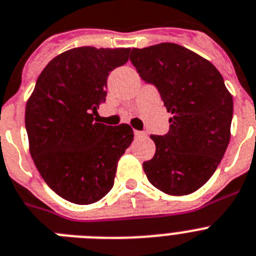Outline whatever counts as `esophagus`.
Masks as SVG:
<instances>
[{
	"mask_svg": "<svg viewBox=\"0 0 256 256\" xmlns=\"http://www.w3.org/2000/svg\"><path fill=\"white\" fill-rule=\"evenodd\" d=\"M146 133L142 132V130H134V137L140 138V137H145Z\"/></svg>",
	"mask_w": 256,
	"mask_h": 256,
	"instance_id": "obj_1",
	"label": "esophagus"
}]
</instances>
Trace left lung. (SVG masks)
Here are the masks:
<instances>
[{"instance_id":"obj_1","label":"left lung","mask_w":256,"mask_h":256,"mask_svg":"<svg viewBox=\"0 0 256 256\" xmlns=\"http://www.w3.org/2000/svg\"><path fill=\"white\" fill-rule=\"evenodd\" d=\"M130 62L172 114L170 130L150 136L155 154L144 162L148 180L171 196L198 190L216 171L230 140L233 98L222 74L172 42L132 49Z\"/></svg>"}]
</instances>
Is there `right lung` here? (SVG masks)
Returning <instances> with one entry per match:
<instances>
[{"mask_svg": "<svg viewBox=\"0 0 256 256\" xmlns=\"http://www.w3.org/2000/svg\"><path fill=\"white\" fill-rule=\"evenodd\" d=\"M130 49L75 48L42 70L26 106L32 159L41 178L63 200L90 204L111 188L118 160L133 141L128 124L97 123L107 78L126 64Z\"/></svg>", "mask_w": 256, "mask_h": 256, "instance_id": "1", "label": "right lung"}]
</instances>
